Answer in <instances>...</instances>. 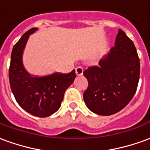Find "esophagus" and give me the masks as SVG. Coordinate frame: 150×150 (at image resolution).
<instances>
[{
	"label": "esophagus",
	"mask_w": 150,
	"mask_h": 150,
	"mask_svg": "<svg viewBox=\"0 0 150 150\" xmlns=\"http://www.w3.org/2000/svg\"><path fill=\"white\" fill-rule=\"evenodd\" d=\"M83 69L81 67H78L75 68V73H76V75H83Z\"/></svg>",
	"instance_id": "esophagus-1"
}]
</instances>
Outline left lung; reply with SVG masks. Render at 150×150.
I'll return each instance as SVG.
<instances>
[{"instance_id":"1","label":"left lung","mask_w":150,"mask_h":150,"mask_svg":"<svg viewBox=\"0 0 150 150\" xmlns=\"http://www.w3.org/2000/svg\"><path fill=\"white\" fill-rule=\"evenodd\" d=\"M140 71L137 49L126 33L119 29L110 52L98 65L83 71L88 82L83 93L86 105L100 115L120 111L137 92Z\"/></svg>"}]
</instances>
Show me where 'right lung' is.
<instances>
[{
  "mask_svg": "<svg viewBox=\"0 0 150 150\" xmlns=\"http://www.w3.org/2000/svg\"><path fill=\"white\" fill-rule=\"evenodd\" d=\"M37 28L25 32L14 45L9 68L10 88L21 107L36 117H48L60 108L64 93L74 82L75 71L68 74L53 73L45 76H33L25 71L22 55L29 35Z\"/></svg>",
  "mask_w": 150,
  "mask_h": 150,
  "instance_id": "1",
  "label": "right lung"
}]
</instances>
